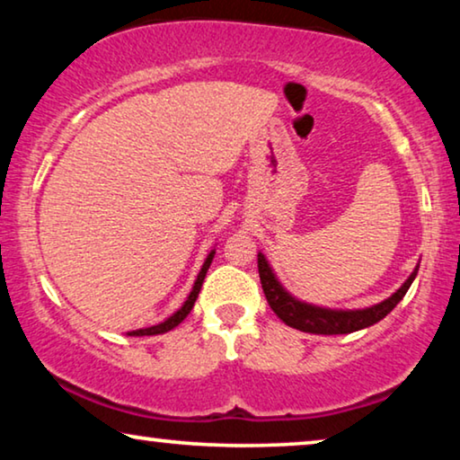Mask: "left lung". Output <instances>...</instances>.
<instances>
[{"mask_svg": "<svg viewBox=\"0 0 460 460\" xmlns=\"http://www.w3.org/2000/svg\"><path fill=\"white\" fill-rule=\"evenodd\" d=\"M257 270H260V280L263 295H266L270 307H272L276 316L282 323L293 326V329L314 332V335H348V332L367 329V326L379 323L400 304L408 288H411L417 270L408 276V280L395 291L392 297L381 301L367 310H354V312H343V310H326V307H316L310 304H301L295 297H291L285 288L280 287V282L276 280V276L270 270L266 257L261 253L257 255Z\"/></svg>", "mask_w": 460, "mask_h": 460, "instance_id": "1", "label": "left lung"}]
</instances>
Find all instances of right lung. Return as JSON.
I'll return each instance as SVG.
<instances>
[{
	"label": "right lung",
	"mask_w": 460,
	"mask_h": 460,
	"mask_svg": "<svg viewBox=\"0 0 460 460\" xmlns=\"http://www.w3.org/2000/svg\"><path fill=\"white\" fill-rule=\"evenodd\" d=\"M211 260H213V251H211L209 255H207V260H205V263H203V268H200V272H199V276H197V282H194L192 291H190V295H188V299L184 301V305H181L180 310L175 312L172 318H167L165 323H161V324H156V326H148V329H137V331H131L129 335H131V337L161 335V332H167V331L175 329V326H178V324L181 323V320H184V318L188 316V314H190L192 307H194V301H197V297H199V291H200V287H203L205 274H207V270H209V266H211Z\"/></svg>",
	"instance_id": "right-lung-1"
}]
</instances>
